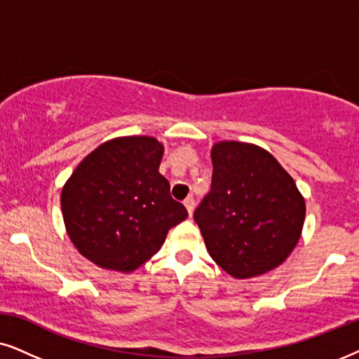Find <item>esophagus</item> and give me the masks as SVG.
<instances>
[{"mask_svg": "<svg viewBox=\"0 0 359 359\" xmlns=\"http://www.w3.org/2000/svg\"><path fill=\"white\" fill-rule=\"evenodd\" d=\"M184 205H185V208H187L189 215H192V213H194V207H195V202H194V198H192V197L185 198V200H184Z\"/></svg>", "mask_w": 359, "mask_h": 359, "instance_id": "1", "label": "esophagus"}]
</instances>
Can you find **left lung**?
Listing matches in <instances>:
<instances>
[{
    "mask_svg": "<svg viewBox=\"0 0 359 359\" xmlns=\"http://www.w3.org/2000/svg\"><path fill=\"white\" fill-rule=\"evenodd\" d=\"M212 162V190L194 213L210 256L236 279L283 264L305 219L292 177L274 156L248 142H217Z\"/></svg>",
    "mask_w": 359,
    "mask_h": 359,
    "instance_id": "8db88e82",
    "label": "left lung"
}]
</instances>
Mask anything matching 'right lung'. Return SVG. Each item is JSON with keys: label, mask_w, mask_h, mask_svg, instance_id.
<instances>
[{"label": "right lung", "mask_w": 359, "mask_h": 359, "mask_svg": "<svg viewBox=\"0 0 359 359\" xmlns=\"http://www.w3.org/2000/svg\"><path fill=\"white\" fill-rule=\"evenodd\" d=\"M164 146L151 136L103 142L76 165L60 195L69 238L103 269L131 272L189 217L159 174Z\"/></svg>", "instance_id": "right-lung-1"}]
</instances>
